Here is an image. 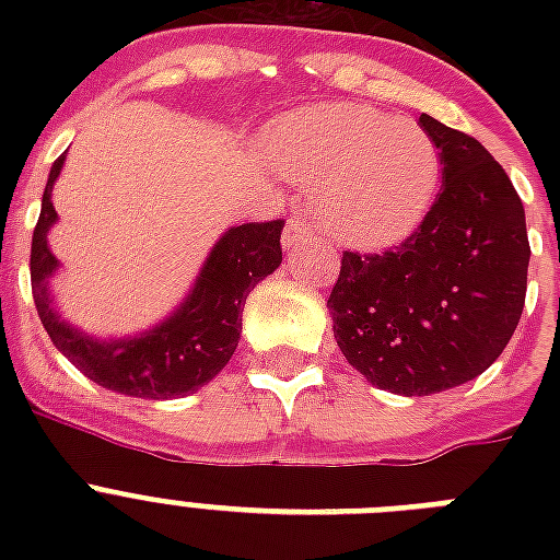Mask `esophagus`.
I'll list each match as a JSON object with an SVG mask.
<instances>
[{
	"instance_id": "34e87169",
	"label": "esophagus",
	"mask_w": 560,
	"mask_h": 560,
	"mask_svg": "<svg viewBox=\"0 0 560 560\" xmlns=\"http://www.w3.org/2000/svg\"><path fill=\"white\" fill-rule=\"evenodd\" d=\"M307 241H311V223H307L305 214H293L288 220V226H284L281 244H284V249H296V246L307 244Z\"/></svg>"
}]
</instances>
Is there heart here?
I'll list each match as a JSON object with an SVG mask.
<instances>
[{
  "mask_svg": "<svg viewBox=\"0 0 560 560\" xmlns=\"http://www.w3.org/2000/svg\"><path fill=\"white\" fill-rule=\"evenodd\" d=\"M264 165L284 183L314 186L311 209L342 244H398L424 220L442 160L412 118L334 101L276 118L258 142Z\"/></svg>",
  "mask_w": 560,
  "mask_h": 560,
  "instance_id": "obj_1",
  "label": "heart"
}]
</instances>
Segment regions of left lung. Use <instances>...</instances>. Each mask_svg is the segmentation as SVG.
<instances>
[{
    "label": "left lung",
    "mask_w": 560,
    "mask_h": 560,
    "mask_svg": "<svg viewBox=\"0 0 560 560\" xmlns=\"http://www.w3.org/2000/svg\"><path fill=\"white\" fill-rule=\"evenodd\" d=\"M442 160V191L386 253H342L334 340L381 389L433 395L474 381L512 340L526 302V211L503 165L421 113Z\"/></svg>",
    "instance_id": "8db88e82"
}]
</instances>
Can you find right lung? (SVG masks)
Returning a JSON list of instances; mask_svg holds the SVG:
<instances>
[{"label": "right lung", "mask_w": 560, "mask_h": 560, "mask_svg": "<svg viewBox=\"0 0 560 560\" xmlns=\"http://www.w3.org/2000/svg\"><path fill=\"white\" fill-rule=\"evenodd\" d=\"M60 168L63 156L51 165L31 237V293L39 323L57 351H63V358L98 386L133 398L168 400L206 386L235 354L246 293L281 264L284 220L232 226L214 244L197 284L174 316L139 337L101 342L66 325L48 296V279L57 270V258L48 249L46 235L57 220L51 186Z\"/></svg>", "instance_id": "right-lung-1"}]
</instances>
